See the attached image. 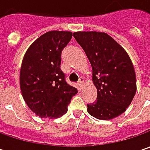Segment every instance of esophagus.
<instances>
[{
    "label": "esophagus",
    "mask_w": 150,
    "mask_h": 150,
    "mask_svg": "<svg viewBox=\"0 0 150 150\" xmlns=\"http://www.w3.org/2000/svg\"><path fill=\"white\" fill-rule=\"evenodd\" d=\"M83 83H84V80H83V78H81L80 79H79V81H78V86H79V88H82V86L83 85Z\"/></svg>",
    "instance_id": "34e87169"
}]
</instances>
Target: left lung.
I'll return each mask as SVG.
<instances>
[{
    "label": "left lung",
    "instance_id": "obj_1",
    "mask_svg": "<svg viewBox=\"0 0 150 150\" xmlns=\"http://www.w3.org/2000/svg\"><path fill=\"white\" fill-rule=\"evenodd\" d=\"M93 68V82L97 100L88 104L93 117L109 120L125 112L136 93V76L126 51L104 32L73 33Z\"/></svg>",
    "mask_w": 150,
    "mask_h": 150
}]
</instances>
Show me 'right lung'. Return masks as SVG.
Here are the masks:
<instances>
[{
  "label": "right lung",
  "mask_w": 150,
  "mask_h": 150,
  "mask_svg": "<svg viewBox=\"0 0 150 150\" xmlns=\"http://www.w3.org/2000/svg\"><path fill=\"white\" fill-rule=\"evenodd\" d=\"M71 32L51 31L42 35L24 55L20 71L21 94L29 108L41 118H59L78 89L67 84L61 70L62 51Z\"/></svg>",
  "instance_id": "obj_1"
}]
</instances>
